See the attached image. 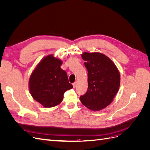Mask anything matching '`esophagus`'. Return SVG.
<instances>
[{
  "mask_svg": "<svg viewBox=\"0 0 150 150\" xmlns=\"http://www.w3.org/2000/svg\"><path fill=\"white\" fill-rule=\"evenodd\" d=\"M77 83H78V81H76L74 83H72V86H73L74 88H76V86L77 85Z\"/></svg>",
  "mask_w": 150,
  "mask_h": 150,
  "instance_id": "obj_1",
  "label": "esophagus"
}]
</instances>
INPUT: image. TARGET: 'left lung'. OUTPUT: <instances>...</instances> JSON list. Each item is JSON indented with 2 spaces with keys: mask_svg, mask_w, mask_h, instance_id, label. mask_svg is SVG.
<instances>
[{
  "mask_svg": "<svg viewBox=\"0 0 150 150\" xmlns=\"http://www.w3.org/2000/svg\"><path fill=\"white\" fill-rule=\"evenodd\" d=\"M83 59L88 70V88L80 96L83 105L92 111L108 106L118 92L120 74L113 62L103 54L84 52Z\"/></svg>",
  "mask_w": 150,
  "mask_h": 150,
  "instance_id": "1",
  "label": "left lung"
}]
</instances>
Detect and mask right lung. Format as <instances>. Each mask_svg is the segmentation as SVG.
<instances>
[{"label": "right lung", "mask_w": 150, "mask_h": 150, "mask_svg": "<svg viewBox=\"0 0 150 150\" xmlns=\"http://www.w3.org/2000/svg\"><path fill=\"white\" fill-rule=\"evenodd\" d=\"M62 62L51 54L43 58L30 75L29 90L32 96L46 108L59 104L67 90L73 88L69 83Z\"/></svg>", "instance_id": "obj_1"}]
</instances>
